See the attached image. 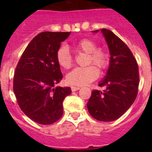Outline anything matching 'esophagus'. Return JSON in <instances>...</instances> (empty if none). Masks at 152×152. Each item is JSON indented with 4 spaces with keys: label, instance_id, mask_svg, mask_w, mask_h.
<instances>
[{
    "label": "esophagus",
    "instance_id": "34e87169",
    "mask_svg": "<svg viewBox=\"0 0 152 152\" xmlns=\"http://www.w3.org/2000/svg\"><path fill=\"white\" fill-rule=\"evenodd\" d=\"M72 91H78L80 89V87H72Z\"/></svg>",
    "mask_w": 152,
    "mask_h": 152
}]
</instances>
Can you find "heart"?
<instances>
[{"label": "heart", "mask_w": 152, "mask_h": 152, "mask_svg": "<svg viewBox=\"0 0 152 152\" xmlns=\"http://www.w3.org/2000/svg\"><path fill=\"white\" fill-rule=\"evenodd\" d=\"M75 47L78 50L89 54L88 64L94 63L100 70H104L110 64L108 53L102 49H97V45L94 40L84 38L77 41ZM56 60L59 66L68 69L72 66L73 59L72 55L66 46H61L56 52ZM99 75V70L94 64L87 67H78L75 68L67 75L66 81L71 85H87L96 79Z\"/></svg>", "instance_id": "obj_1"}]
</instances>
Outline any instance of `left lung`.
I'll return each instance as SVG.
<instances>
[{
    "instance_id": "obj_1",
    "label": "left lung",
    "mask_w": 152,
    "mask_h": 152,
    "mask_svg": "<svg viewBox=\"0 0 152 152\" xmlns=\"http://www.w3.org/2000/svg\"><path fill=\"white\" fill-rule=\"evenodd\" d=\"M101 32L110 54L107 75L99 83L106 89L94 90L87 107L94 119L110 122L123 116L135 101L139 84V66L124 42L109 29H102Z\"/></svg>"
}]
</instances>
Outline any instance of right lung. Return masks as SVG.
Masks as SVG:
<instances>
[{
    "label": "right lung",
    "mask_w": 152,
    "mask_h": 152,
    "mask_svg": "<svg viewBox=\"0 0 152 152\" xmlns=\"http://www.w3.org/2000/svg\"><path fill=\"white\" fill-rule=\"evenodd\" d=\"M71 32H42L29 43L13 76V92L20 108L42 125L52 124L63 115V100L71 88L57 87L63 76L56 52Z\"/></svg>",
    "instance_id": "right-lung-1"
}]
</instances>
